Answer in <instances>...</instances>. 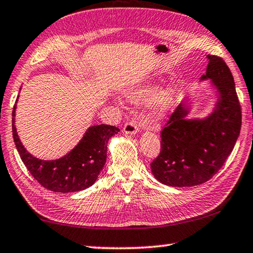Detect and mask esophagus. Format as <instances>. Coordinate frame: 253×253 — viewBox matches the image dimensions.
I'll return each mask as SVG.
<instances>
[{
  "label": "esophagus",
  "instance_id": "esophagus-1",
  "mask_svg": "<svg viewBox=\"0 0 253 253\" xmlns=\"http://www.w3.org/2000/svg\"><path fill=\"white\" fill-rule=\"evenodd\" d=\"M123 131L125 134H129V135H133L136 134L138 131V127L136 125L135 122H127L125 125H124L123 128Z\"/></svg>",
  "mask_w": 253,
  "mask_h": 253
}]
</instances>
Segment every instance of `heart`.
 <instances>
[{
    "label": "heart",
    "mask_w": 253,
    "mask_h": 253,
    "mask_svg": "<svg viewBox=\"0 0 253 253\" xmlns=\"http://www.w3.org/2000/svg\"><path fill=\"white\" fill-rule=\"evenodd\" d=\"M158 86L155 85H145L138 89H131L127 91L126 99L134 105H144L154 98L150 109V118L152 122L160 123L168 117L172 108H173L177 90L174 86H167L166 89L160 91L158 93Z\"/></svg>",
    "instance_id": "1"
}]
</instances>
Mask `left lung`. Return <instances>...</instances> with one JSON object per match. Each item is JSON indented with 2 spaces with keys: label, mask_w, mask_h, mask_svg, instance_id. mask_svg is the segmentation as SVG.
Returning <instances> with one entry per match:
<instances>
[{
  "label": "left lung",
  "mask_w": 253,
  "mask_h": 253,
  "mask_svg": "<svg viewBox=\"0 0 253 253\" xmlns=\"http://www.w3.org/2000/svg\"><path fill=\"white\" fill-rule=\"evenodd\" d=\"M202 80L217 89L214 111L205 119H186L189 108L180 103L161 131V151L151 163L152 173L171 187H192L217 173L240 135L242 112L233 75L223 58L207 55Z\"/></svg>",
  "instance_id": "1"
}]
</instances>
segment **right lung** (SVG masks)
Returning a JSON list of instances; mask_svg holds the SVG:
<instances>
[{"label": "right lung", "mask_w": 253, "mask_h": 253, "mask_svg": "<svg viewBox=\"0 0 253 253\" xmlns=\"http://www.w3.org/2000/svg\"><path fill=\"white\" fill-rule=\"evenodd\" d=\"M18 101V100H17ZM12 111V133L22 162L43 188L55 192H74L89 188L97 180L107 160V144L119 128L110 125L91 126L70 153L61 159L43 161L28 153L20 142Z\"/></svg>", "instance_id": "right-lung-1"}]
</instances>
